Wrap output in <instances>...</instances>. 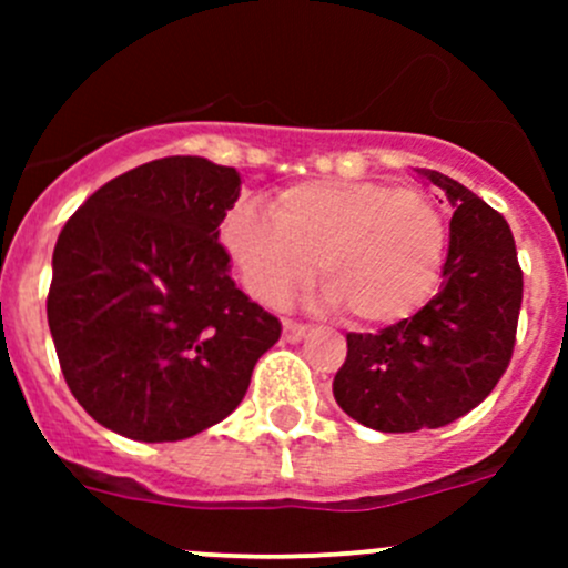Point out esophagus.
Instances as JSON below:
<instances>
[{
    "label": "esophagus",
    "instance_id": "34e87169",
    "mask_svg": "<svg viewBox=\"0 0 568 568\" xmlns=\"http://www.w3.org/2000/svg\"><path fill=\"white\" fill-rule=\"evenodd\" d=\"M305 332H307V326L300 324V321H291V318L283 321V337L288 343L302 341V337H305Z\"/></svg>",
    "mask_w": 568,
    "mask_h": 568
}]
</instances>
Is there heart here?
<instances>
[{
  "label": "heart",
  "mask_w": 568,
  "mask_h": 568,
  "mask_svg": "<svg viewBox=\"0 0 568 568\" xmlns=\"http://www.w3.org/2000/svg\"><path fill=\"white\" fill-rule=\"evenodd\" d=\"M261 214L236 205L222 244L261 305H283L316 274L324 300L348 321L385 326L434 294L448 252V222L428 192L382 181H305Z\"/></svg>",
  "instance_id": "heart-1"
}]
</instances>
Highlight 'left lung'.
<instances>
[{
	"label": "left lung",
	"mask_w": 568,
	"mask_h": 568,
	"mask_svg": "<svg viewBox=\"0 0 568 568\" xmlns=\"http://www.w3.org/2000/svg\"><path fill=\"white\" fill-rule=\"evenodd\" d=\"M454 209L439 294L379 332H348L337 406L385 434L439 428L480 404L511 363L523 268L503 214L454 178L415 170Z\"/></svg>",
	"instance_id": "8db88e82"
}]
</instances>
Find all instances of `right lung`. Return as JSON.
I'll use <instances>...</instances> for the list:
<instances>
[{
	"mask_svg": "<svg viewBox=\"0 0 568 568\" xmlns=\"http://www.w3.org/2000/svg\"><path fill=\"white\" fill-rule=\"evenodd\" d=\"M233 168L168 156L112 178L62 227L45 316L73 398L140 443L225 420L280 321L231 280Z\"/></svg>",
	"mask_w": 568,
	"mask_h": 568,
	"instance_id": "1",
	"label": "right lung"
}]
</instances>
